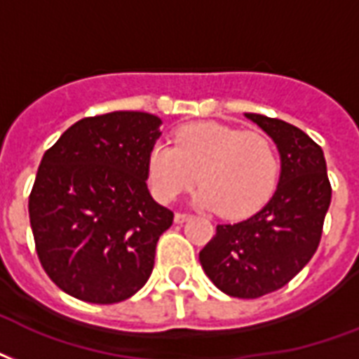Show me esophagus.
Listing matches in <instances>:
<instances>
[{"mask_svg":"<svg viewBox=\"0 0 359 359\" xmlns=\"http://www.w3.org/2000/svg\"><path fill=\"white\" fill-rule=\"evenodd\" d=\"M188 218H190V215H186V212H177V215H175V222L182 224V222H186Z\"/></svg>","mask_w":359,"mask_h":359,"instance_id":"34e87169","label":"esophagus"}]
</instances>
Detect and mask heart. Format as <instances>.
<instances>
[{
	"mask_svg": "<svg viewBox=\"0 0 359 359\" xmlns=\"http://www.w3.org/2000/svg\"><path fill=\"white\" fill-rule=\"evenodd\" d=\"M175 147L152 144L147 158L156 198L173 201L198 182V203L224 218H245L271 198L280 161L277 149L258 131L198 122L175 133Z\"/></svg>",
	"mask_w": 359,
	"mask_h": 359,
	"instance_id": "obj_1",
	"label": "heart"
}]
</instances>
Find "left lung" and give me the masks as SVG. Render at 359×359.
I'll use <instances>...</instances> for the list:
<instances>
[{
	"label": "left lung",
	"instance_id": "obj_1",
	"mask_svg": "<svg viewBox=\"0 0 359 359\" xmlns=\"http://www.w3.org/2000/svg\"><path fill=\"white\" fill-rule=\"evenodd\" d=\"M245 116L277 144L278 186L256 215L237 224H218L199 262L224 294L256 299L286 286L311 262L332 203V184L324 152L305 131L264 114Z\"/></svg>",
	"mask_w": 359,
	"mask_h": 359
}]
</instances>
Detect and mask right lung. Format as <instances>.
Masks as SVG:
<instances>
[{
	"label": "right lung",
	"instance_id": "1",
	"mask_svg": "<svg viewBox=\"0 0 359 359\" xmlns=\"http://www.w3.org/2000/svg\"><path fill=\"white\" fill-rule=\"evenodd\" d=\"M161 120L139 111L88 116L46 150L29 194V224L46 275L95 305L139 292L173 210L147 188Z\"/></svg>",
	"mask_w": 359,
	"mask_h": 359
}]
</instances>
